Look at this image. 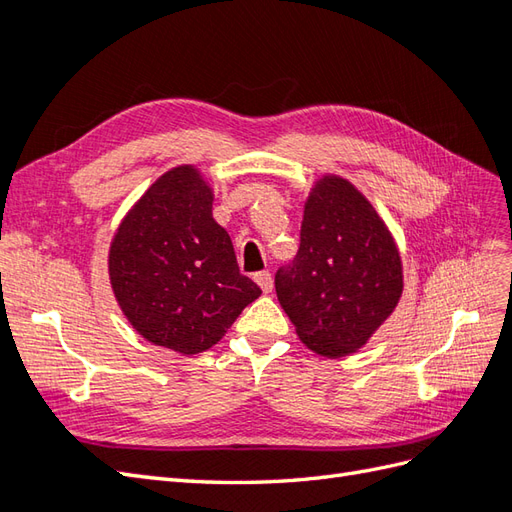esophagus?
I'll list each match as a JSON object with an SVG mask.
<instances>
[{"instance_id":"34e87169","label":"esophagus","mask_w":512,"mask_h":512,"mask_svg":"<svg viewBox=\"0 0 512 512\" xmlns=\"http://www.w3.org/2000/svg\"><path fill=\"white\" fill-rule=\"evenodd\" d=\"M255 281H257L259 288L264 290L266 294H268V292H272V285H275V283H272V275H270L268 270H261V272H257V275H255Z\"/></svg>"}]
</instances>
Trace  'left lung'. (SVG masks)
Returning <instances> with one entry per match:
<instances>
[{"label": "left lung", "instance_id": "1", "mask_svg": "<svg viewBox=\"0 0 512 512\" xmlns=\"http://www.w3.org/2000/svg\"><path fill=\"white\" fill-rule=\"evenodd\" d=\"M279 303L314 353L364 347L403 292L397 244L347 178L327 174L307 196L299 253L275 275Z\"/></svg>", "mask_w": 512, "mask_h": 512}]
</instances>
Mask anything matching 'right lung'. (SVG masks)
I'll list each match as a JSON object with an SVG mask.
<instances>
[{
    "instance_id": "1",
    "label": "right lung",
    "mask_w": 512,
    "mask_h": 512,
    "mask_svg": "<svg viewBox=\"0 0 512 512\" xmlns=\"http://www.w3.org/2000/svg\"><path fill=\"white\" fill-rule=\"evenodd\" d=\"M213 192L178 165L126 213L109 251V277L128 323L148 342L194 355L235 323L259 285L237 268L229 233L213 220Z\"/></svg>"
}]
</instances>
